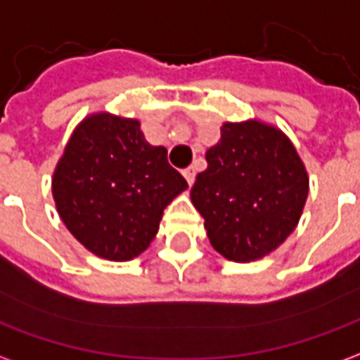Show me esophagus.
Listing matches in <instances>:
<instances>
[{
    "instance_id": "1",
    "label": "esophagus",
    "mask_w": 360,
    "mask_h": 360,
    "mask_svg": "<svg viewBox=\"0 0 360 360\" xmlns=\"http://www.w3.org/2000/svg\"><path fill=\"white\" fill-rule=\"evenodd\" d=\"M183 175H185V179H187L188 185H193V183H195L196 172H195V167H193V165H191V167H187V169H183Z\"/></svg>"
}]
</instances>
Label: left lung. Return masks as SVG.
I'll return each mask as SVG.
<instances>
[{
    "mask_svg": "<svg viewBox=\"0 0 360 360\" xmlns=\"http://www.w3.org/2000/svg\"><path fill=\"white\" fill-rule=\"evenodd\" d=\"M191 188L212 247L235 262L270 255L293 231L309 177L285 134L260 121L226 123Z\"/></svg>",
    "mask_w": 360,
    "mask_h": 360,
    "instance_id": "left-lung-1",
    "label": "left lung"
}]
</instances>
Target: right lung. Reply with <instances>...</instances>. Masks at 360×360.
Segmentation results:
<instances>
[{
	"instance_id": "right-lung-1",
	"label": "right lung",
	"mask_w": 360,
	"mask_h": 360,
	"mask_svg": "<svg viewBox=\"0 0 360 360\" xmlns=\"http://www.w3.org/2000/svg\"><path fill=\"white\" fill-rule=\"evenodd\" d=\"M187 181L152 146L141 123L96 113L75 129L51 193L75 239L108 260H131L156 237L165 206Z\"/></svg>"
}]
</instances>
